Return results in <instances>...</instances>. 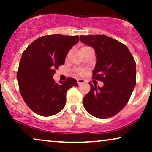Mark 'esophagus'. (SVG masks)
I'll return each instance as SVG.
<instances>
[{"mask_svg": "<svg viewBox=\"0 0 152 152\" xmlns=\"http://www.w3.org/2000/svg\"><path fill=\"white\" fill-rule=\"evenodd\" d=\"M77 82H78V85H81V84H82V83H84L85 81L83 79H78Z\"/></svg>", "mask_w": 152, "mask_h": 152, "instance_id": "obj_1", "label": "esophagus"}]
</instances>
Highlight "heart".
I'll return each instance as SVG.
<instances>
[{
	"mask_svg": "<svg viewBox=\"0 0 152 152\" xmlns=\"http://www.w3.org/2000/svg\"><path fill=\"white\" fill-rule=\"evenodd\" d=\"M90 48H89V47H88V46H83V47H82V48H81V50H80V51H81V52L84 51V50H86L90 49ZM77 72H78V74H79V75H81V74H83V71H82V70H78Z\"/></svg>",
	"mask_w": 152,
	"mask_h": 152,
	"instance_id": "obj_1",
	"label": "heart"
}]
</instances>
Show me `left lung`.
<instances>
[{
    "instance_id": "1",
    "label": "left lung",
    "mask_w": 152,
    "mask_h": 152,
    "mask_svg": "<svg viewBox=\"0 0 152 152\" xmlns=\"http://www.w3.org/2000/svg\"><path fill=\"white\" fill-rule=\"evenodd\" d=\"M83 43L95 50L93 78L104 86H93L83 99L85 109L99 118L117 114L129 100L136 85V63L126 46L105 35L81 36Z\"/></svg>"
}]
</instances>
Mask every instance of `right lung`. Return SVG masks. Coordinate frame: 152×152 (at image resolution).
<instances>
[{"instance_id":"add662e5","label":"right lung","mask_w":152,"mask_h":152,"mask_svg":"<svg viewBox=\"0 0 152 152\" xmlns=\"http://www.w3.org/2000/svg\"><path fill=\"white\" fill-rule=\"evenodd\" d=\"M78 41V36H44L34 41L23 53L17 80L24 102L36 114L43 116L58 114L65 106L67 91L78 86L73 78L58 83L53 76Z\"/></svg>"}]
</instances>
